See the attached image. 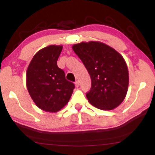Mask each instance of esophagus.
Here are the masks:
<instances>
[{"mask_svg": "<svg viewBox=\"0 0 155 155\" xmlns=\"http://www.w3.org/2000/svg\"><path fill=\"white\" fill-rule=\"evenodd\" d=\"M75 85H76V87H79V85H80L79 81H76Z\"/></svg>", "mask_w": 155, "mask_h": 155, "instance_id": "obj_1", "label": "esophagus"}]
</instances>
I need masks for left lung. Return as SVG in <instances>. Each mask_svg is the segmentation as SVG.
Here are the masks:
<instances>
[{"mask_svg":"<svg viewBox=\"0 0 155 155\" xmlns=\"http://www.w3.org/2000/svg\"><path fill=\"white\" fill-rule=\"evenodd\" d=\"M72 49L82 61L91 80L88 101L102 110H112L122 103L128 87V71L123 57L99 41L81 42Z\"/></svg>","mask_w":155,"mask_h":155,"instance_id":"left-lung-1","label":"left lung"}]
</instances>
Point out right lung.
<instances>
[{"label":"right lung","instance_id":"1","mask_svg":"<svg viewBox=\"0 0 155 155\" xmlns=\"http://www.w3.org/2000/svg\"><path fill=\"white\" fill-rule=\"evenodd\" d=\"M62 46L51 45L34 55L27 71L28 93L39 108L57 112L66 104L75 86L65 79V72L57 66Z\"/></svg>","mask_w":155,"mask_h":155}]
</instances>
